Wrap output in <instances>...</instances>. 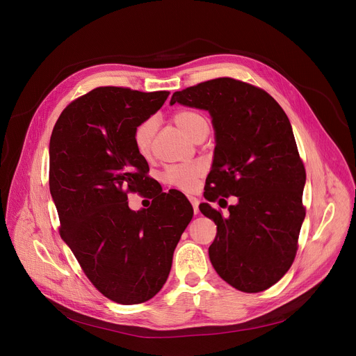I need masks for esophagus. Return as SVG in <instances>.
<instances>
[{"label": "esophagus", "instance_id": "1", "mask_svg": "<svg viewBox=\"0 0 356 356\" xmlns=\"http://www.w3.org/2000/svg\"><path fill=\"white\" fill-rule=\"evenodd\" d=\"M188 200H190V202H191V206H193L194 214H198V198H195V197L190 195V197H188Z\"/></svg>", "mask_w": 356, "mask_h": 356}]
</instances>
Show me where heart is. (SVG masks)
Returning <instances> with one entry per match:
<instances>
[{
    "instance_id": "heart-1",
    "label": "heart",
    "mask_w": 356,
    "mask_h": 356,
    "mask_svg": "<svg viewBox=\"0 0 356 356\" xmlns=\"http://www.w3.org/2000/svg\"><path fill=\"white\" fill-rule=\"evenodd\" d=\"M173 121L184 134H187L194 140H197L202 132L209 129L206 118L195 111H188V110L177 111L173 115ZM155 131H156L155 118H147V120L142 121L134 129L132 142H134L136 154L140 158L146 159L150 156L152 140H154ZM204 170H206V168L201 162L175 165V166H169L163 172L162 180L165 181V184H168L176 190L193 191L197 184L198 177L204 173Z\"/></svg>"
}]
</instances>
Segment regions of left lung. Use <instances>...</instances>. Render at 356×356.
<instances>
[{"mask_svg":"<svg viewBox=\"0 0 356 356\" xmlns=\"http://www.w3.org/2000/svg\"><path fill=\"white\" fill-rule=\"evenodd\" d=\"M175 103L206 110L213 118L217 145L206 200H238L227 216L209 202L200 204L217 225L210 261L232 287L264 291L290 269L306 217V169L290 121L265 90L231 77L176 91Z\"/></svg>","mask_w":356,"mask_h":356,"instance_id":"obj_1","label":"left lung"}]
</instances>
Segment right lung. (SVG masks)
<instances>
[{"label": "right lung", "instance_id": "obj_1", "mask_svg": "<svg viewBox=\"0 0 356 356\" xmlns=\"http://www.w3.org/2000/svg\"><path fill=\"white\" fill-rule=\"evenodd\" d=\"M169 94L97 87L72 101L50 136L49 188L60 236L94 287L127 306L163 287L175 248L193 218L180 191L154 195L140 211L128 207V193H142L149 183L134 129Z\"/></svg>", "mask_w": 356, "mask_h": 356}]
</instances>
